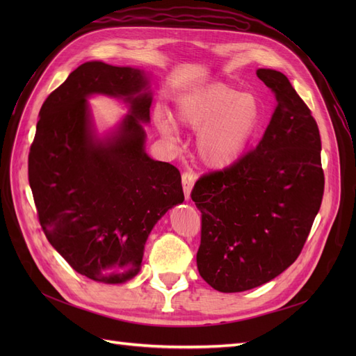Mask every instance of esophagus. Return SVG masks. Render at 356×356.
I'll list each match as a JSON object with an SVG mask.
<instances>
[{"mask_svg":"<svg viewBox=\"0 0 356 356\" xmlns=\"http://www.w3.org/2000/svg\"><path fill=\"white\" fill-rule=\"evenodd\" d=\"M195 174H193L191 170H186L184 174H182V188H184V196L186 199L190 197V191L193 184H195Z\"/></svg>","mask_w":356,"mask_h":356,"instance_id":"obj_1","label":"esophagus"}]
</instances>
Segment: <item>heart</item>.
Wrapping results in <instances>:
<instances>
[{
    "instance_id": "heart-1",
    "label": "heart",
    "mask_w": 356,
    "mask_h": 356,
    "mask_svg": "<svg viewBox=\"0 0 356 356\" xmlns=\"http://www.w3.org/2000/svg\"><path fill=\"white\" fill-rule=\"evenodd\" d=\"M175 110L186 127L200 129L197 154L211 169H227L238 163L263 122L261 104L254 95L239 93L222 83L182 95ZM157 126L166 136L174 132L166 117H159Z\"/></svg>"
}]
</instances>
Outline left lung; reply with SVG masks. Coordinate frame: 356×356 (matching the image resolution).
<instances>
[{"label": "left lung", "mask_w": 356, "mask_h": 356, "mask_svg": "<svg viewBox=\"0 0 356 356\" xmlns=\"http://www.w3.org/2000/svg\"><path fill=\"white\" fill-rule=\"evenodd\" d=\"M257 75L277 104L261 141L191 190L202 213L199 273L221 293L260 286L293 264L324 196L312 111L282 72L260 68Z\"/></svg>", "instance_id": "8db88e82"}]
</instances>
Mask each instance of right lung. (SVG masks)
Instances as JSON below:
<instances>
[{
  "label": "right lung",
  "mask_w": 356,
  "mask_h": 356,
  "mask_svg": "<svg viewBox=\"0 0 356 356\" xmlns=\"http://www.w3.org/2000/svg\"><path fill=\"white\" fill-rule=\"evenodd\" d=\"M141 70L86 62L40 110L28 178L38 221L75 272L95 282L134 277L154 224L184 191L179 170L144 152L152 93ZM93 92L131 104L117 136H92L85 98Z\"/></svg>",
  "instance_id": "add662e5"
}]
</instances>
